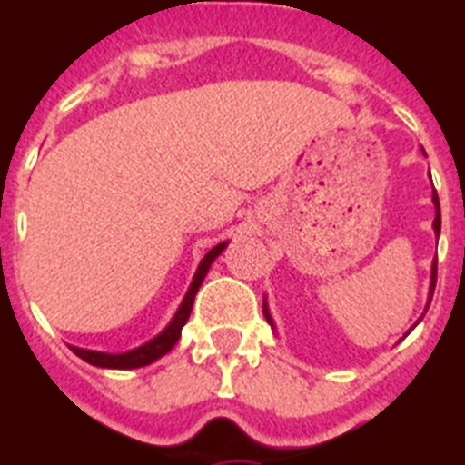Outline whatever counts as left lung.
I'll list each match as a JSON object with an SVG mask.
<instances>
[{"mask_svg":"<svg viewBox=\"0 0 465 465\" xmlns=\"http://www.w3.org/2000/svg\"><path fill=\"white\" fill-rule=\"evenodd\" d=\"M433 204H435V219H433V230H435V235L440 237V200H438V193L433 191ZM435 270H438V262L433 261V268H430V291H429V302H426V310H429V305H430V298H433V289H435ZM262 314H265V319H268V323L270 326L274 328V322H272V316H270V310H268V300H262ZM419 322H421V319H419ZM417 322V323H419ZM417 323H414V326H417ZM412 326V328H414ZM412 328H410V331H412ZM408 331V332H410ZM408 332H405V335H408Z\"/></svg>","mask_w":465,"mask_h":465,"instance_id":"obj_1","label":"left lung"}]
</instances>
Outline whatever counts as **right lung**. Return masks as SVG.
Instances as JSON below:
<instances>
[{"label": "right lung", "instance_id": "obj_1", "mask_svg": "<svg viewBox=\"0 0 465 465\" xmlns=\"http://www.w3.org/2000/svg\"><path fill=\"white\" fill-rule=\"evenodd\" d=\"M228 246V242H221V244L212 246L204 258L200 261L195 270V277H193L191 286H188L186 295H183L182 305L179 310L174 312L172 316V322L167 323L165 331H160L153 340L149 342H143L142 347H134L130 351H123V354H106V351H94V349H81V347H72V351L79 359H84L85 363L97 365V368H111V371H130V368H143V365L153 363V361L163 359V356L170 351L172 347L176 344V340L182 338V328L186 326L188 316H191L193 310V300H195V293L203 286L204 277H207L209 268H212V262L223 253V249Z\"/></svg>", "mask_w": 465, "mask_h": 465}]
</instances>
